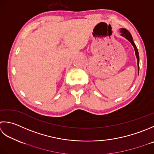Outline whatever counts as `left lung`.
<instances>
[{
    "mask_svg": "<svg viewBox=\"0 0 154 154\" xmlns=\"http://www.w3.org/2000/svg\"><path fill=\"white\" fill-rule=\"evenodd\" d=\"M120 32H121V36L125 37V38H126L128 40H129V41L131 42V45L134 46V50H135V52H136V58L137 60V68H138V73H139V64H140V58H139V54H138V51H137V48L135 45L134 41H133V38H132V36H131V34L130 33L129 31H128L127 29H120Z\"/></svg>",
    "mask_w": 154,
    "mask_h": 154,
    "instance_id": "8db88e82",
    "label": "left lung"
}]
</instances>
